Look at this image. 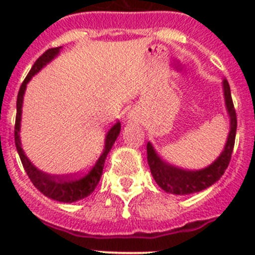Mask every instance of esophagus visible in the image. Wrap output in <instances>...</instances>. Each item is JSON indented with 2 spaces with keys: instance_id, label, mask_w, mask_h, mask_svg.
Instances as JSON below:
<instances>
[{
  "instance_id": "obj_1",
  "label": "esophagus",
  "mask_w": 255,
  "mask_h": 255,
  "mask_svg": "<svg viewBox=\"0 0 255 255\" xmlns=\"http://www.w3.org/2000/svg\"><path fill=\"white\" fill-rule=\"evenodd\" d=\"M128 119H129V121H136L138 120V115L131 111L129 115H128Z\"/></svg>"
}]
</instances>
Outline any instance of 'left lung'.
<instances>
[{
	"label": "left lung",
	"mask_w": 255,
	"mask_h": 255,
	"mask_svg": "<svg viewBox=\"0 0 255 255\" xmlns=\"http://www.w3.org/2000/svg\"><path fill=\"white\" fill-rule=\"evenodd\" d=\"M222 85H224L226 110L230 117V132L222 153L213 163L209 164L208 167L197 171L182 170V168L175 167L172 164L161 159V157L155 153L152 144H147V158L152 176L154 181L158 184L159 188L163 189L166 193L176 195L198 193V191H202L213 185L226 171L230 159H231V154H233L234 144H235L238 120H236V112L233 98H231L230 85L226 79H224Z\"/></svg>",
	"instance_id": "obj_1"
}]
</instances>
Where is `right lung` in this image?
Here are the masks:
<instances>
[{
  "mask_svg": "<svg viewBox=\"0 0 255 255\" xmlns=\"http://www.w3.org/2000/svg\"><path fill=\"white\" fill-rule=\"evenodd\" d=\"M61 47H56V48H49L44 52L43 55L40 56L37 61L34 62L33 67L30 69L26 78L24 79L20 91L17 93V101H16V120H15V145H16L17 153L20 155L21 163L24 166V170L28 173L29 179L33 182V185L38 189V190L44 194L46 197L51 198L57 202H64V203H73L76 200L84 199L88 195H91L94 191L96 186L100 182L101 176H102L103 167H105V161L107 157L108 152L111 150L112 145H114L115 140L117 139L121 130L120 121H117L114 126H112L110 131L106 135L105 140V149H103L102 154L96 162L91 171L85 173L84 176L73 177V176H55V175H48V173L43 172V171L38 170L34 164L31 163L25 155L24 150L21 148V141H20V121H21V107H22V98H24V93H25L26 84L29 83L33 76L39 71L42 67L46 66L49 61H52L56 56L58 55Z\"/></svg>",
  "mask_w": 255,
  "mask_h": 255,
  "instance_id": "obj_1",
  "label": "right lung"
}]
</instances>
